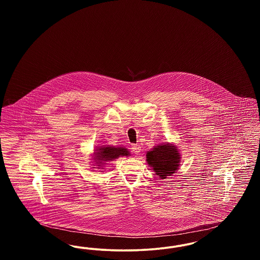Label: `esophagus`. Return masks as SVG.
Returning a JSON list of instances; mask_svg holds the SVG:
<instances>
[{
  "label": "esophagus",
  "mask_w": 260,
  "mask_h": 260,
  "mask_svg": "<svg viewBox=\"0 0 260 260\" xmlns=\"http://www.w3.org/2000/svg\"><path fill=\"white\" fill-rule=\"evenodd\" d=\"M132 151L136 154V155H139V153L141 152V147L138 144H133L132 145Z\"/></svg>",
  "instance_id": "34e87169"
}]
</instances>
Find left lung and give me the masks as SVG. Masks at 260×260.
I'll return each instance as SVG.
<instances>
[{"instance_id":"obj_1","label":"left lung","mask_w":260,"mask_h":260,"mask_svg":"<svg viewBox=\"0 0 260 260\" xmlns=\"http://www.w3.org/2000/svg\"><path fill=\"white\" fill-rule=\"evenodd\" d=\"M180 154L177 147L170 143H161L148 151L146 161L156 174L165 179L175 173L180 166Z\"/></svg>"}]
</instances>
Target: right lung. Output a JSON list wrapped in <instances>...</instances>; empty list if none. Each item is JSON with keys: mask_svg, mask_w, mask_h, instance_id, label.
<instances>
[{"mask_svg": "<svg viewBox=\"0 0 260 260\" xmlns=\"http://www.w3.org/2000/svg\"><path fill=\"white\" fill-rule=\"evenodd\" d=\"M129 155H131L129 151L126 148L107 145V146H100L99 149H95L92 160L95 161V165L99 167L98 169H100L104 167L106 161H113L121 156H129Z\"/></svg>", "mask_w": 260, "mask_h": 260, "instance_id": "add662e5", "label": "right lung"}]
</instances>
